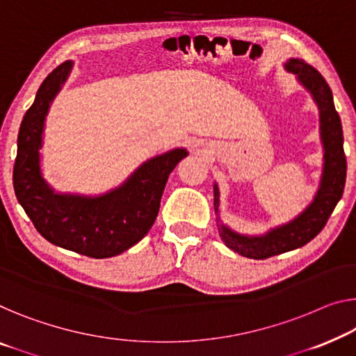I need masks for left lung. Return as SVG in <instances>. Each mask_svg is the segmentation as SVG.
I'll use <instances>...</instances> for the list:
<instances>
[{
    "label": "left lung",
    "instance_id": "left-lung-1",
    "mask_svg": "<svg viewBox=\"0 0 356 356\" xmlns=\"http://www.w3.org/2000/svg\"><path fill=\"white\" fill-rule=\"evenodd\" d=\"M284 68L294 73L299 83L320 110V136L325 155H323V174L320 187L312 203L288 224L272 229L265 235L248 236L233 232L219 222V235L227 248L249 259H267L278 254L302 248L325 229L334 208L342 198L346 187L347 160L343 153V134L339 113L334 108L332 92L326 79L314 67L302 59H289ZM214 209L219 216V188L214 184ZM219 220V217H217Z\"/></svg>",
    "mask_w": 356,
    "mask_h": 356
}]
</instances>
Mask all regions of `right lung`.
<instances>
[{"label":"right lung","instance_id":"add662e5","mask_svg":"<svg viewBox=\"0 0 356 356\" xmlns=\"http://www.w3.org/2000/svg\"><path fill=\"white\" fill-rule=\"evenodd\" d=\"M72 60L54 68L26 110L17 137L13 182L35 229L52 245L94 259L118 256L139 243L155 222L169 174L188 155L185 148L140 164L120 187L97 196L57 193L41 174L40 148L52 100L67 81Z\"/></svg>","mask_w":356,"mask_h":356}]
</instances>
